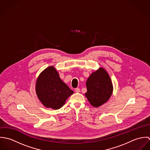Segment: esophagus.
<instances>
[{
	"label": "esophagus",
	"instance_id": "1",
	"mask_svg": "<svg viewBox=\"0 0 150 150\" xmlns=\"http://www.w3.org/2000/svg\"><path fill=\"white\" fill-rule=\"evenodd\" d=\"M75 91H76V92H80V89L79 88H76L75 89Z\"/></svg>",
	"mask_w": 150,
	"mask_h": 150
}]
</instances>
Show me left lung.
<instances>
[{"label":"left lung","instance_id":"obj_1","mask_svg":"<svg viewBox=\"0 0 150 150\" xmlns=\"http://www.w3.org/2000/svg\"><path fill=\"white\" fill-rule=\"evenodd\" d=\"M86 96L89 102L98 107L106 103L112 92V84L107 72L103 68L92 73L86 82Z\"/></svg>","mask_w":150,"mask_h":150}]
</instances>
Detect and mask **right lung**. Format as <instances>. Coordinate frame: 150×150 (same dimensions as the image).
<instances>
[{
    "label": "right lung",
    "mask_w": 150,
    "mask_h": 150,
    "mask_svg": "<svg viewBox=\"0 0 150 150\" xmlns=\"http://www.w3.org/2000/svg\"><path fill=\"white\" fill-rule=\"evenodd\" d=\"M36 91L43 105L52 109L62 107L73 91L62 81L53 66L45 69L38 79Z\"/></svg>",
    "instance_id": "add662e5"
}]
</instances>
